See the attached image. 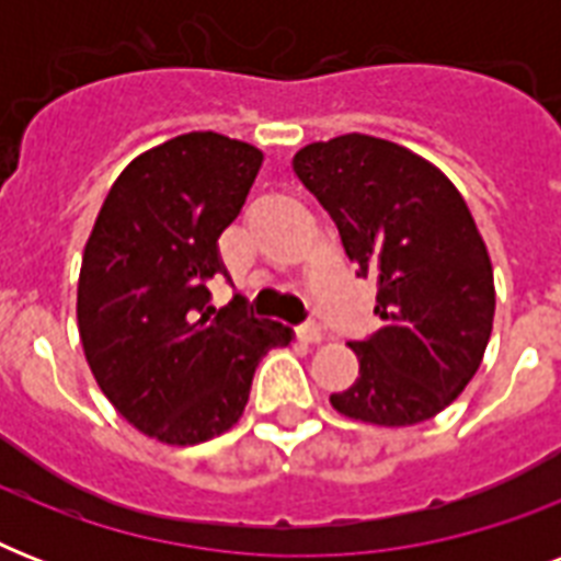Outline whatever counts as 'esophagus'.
Returning <instances> with one entry per match:
<instances>
[{
    "label": "esophagus",
    "mask_w": 561,
    "mask_h": 561,
    "mask_svg": "<svg viewBox=\"0 0 561 561\" xmlns=\"http://www.w3.org/2000/svg\"><path fill=\"white\" fill-rule=\"evenodd\" d=\"M299 341L308 343V346H314V343L323 341V329H320V325H314V323L302 325V329H299Z\"/></svg>",
    "instance_id": "obj_1"
}]
</instances>
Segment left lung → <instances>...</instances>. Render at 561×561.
<instances>
[{
    "label": "left lung",
    "mask_w": 561,
    "mask_h": 561,
    "mask_svg": "<svg viewBox=\"0 0 561 561\" xmlns=\"http://www.w3.org/2000/svg\"><path fill=\"white\" fill-rule=\"evenodd\" d=\"M294 174L378 285L381 329L350 343L358 378L332 408L378 427L434 419L480 369L495 320L492 259L462 194L434 162L367 134L299 148Z\"/></svg>",
    "instance_id": "1"
}]
</instances>
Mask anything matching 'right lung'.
I'll return each mask as SVG.
<instances>
[{
  "label": "right lung",
  "mask_w": 561,
  "mask_h": 561,
  "mask_svg": "<svg viewBox=\"0 0 561 561\" xmlns=\"http://www.w3.org/2000/svg\"><path fill=\"white\" fill-rule=\"evenodd\" d=\"M264 153L197 130L139 153L104 197L83 247L78 332L101 392L165 445H197L236 425L259 360L290 329L244 314L211 317L224 273L220 232L238 218Z\"/></svg>",
  "instance_id": "right-lung-1"
}]
</instances>
